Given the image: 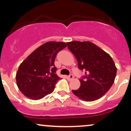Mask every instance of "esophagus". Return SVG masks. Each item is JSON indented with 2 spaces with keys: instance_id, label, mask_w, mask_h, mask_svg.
I'll return each mask as SVG.
<instances>
[{
  "instance_id": "34e87169",
  "label": "esophagus",
  "mask_w": 131,
  "mask_h": 131,
  "mask_svg": "<svg viewBox=\"0 0 131 131\" xmlns=\"http://www.w3.org/2000/svg\"><path fill=\"white\" fill-rule=\"evenodd\" d=\"M73 78H74V76H73V74H70L68 76V80H72Z\"/></svg>"
}]
</instances>
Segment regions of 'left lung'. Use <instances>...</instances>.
Returning a JSON list of instances; mask_svg holds the SVG:
<instances>
[{
    "instance_id": "obj_1",
    "label": "left lung",
    "mask_w": 131,
    "mask_h": 131,
    "mask_svg": "<svg viewBox=\"0 0 131 131\" xmlns=\"http://www.w3.org/2000/svg\"><path fill=\"white\" fill-rule=\"evenodd\" d=\"M68 49L76 57L79 70L85 75L81 85L72 90L75 95L87 102L101 98L112 86L116 75V67L109 54L91 42H67Z\"/></svg>"
}]
</instances>
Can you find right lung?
<instances>
[{"mask_svg": "<svg viewBox=\"0 0 131 131\" xmlns=\"http://www.w3.org/2000/svg\"><path fill=\"white\" fill-rule=\"evenodd\" d=\"M63 42H47L39 47L19 65L16 81L20 91L32 100H39L53 91L60 78L54 61L67 47Z\"/></svg>", "mask_w": 131, "mask_h": 131, "instance_id": "1", "label": "right lung"}]
</instances>
